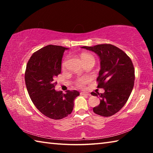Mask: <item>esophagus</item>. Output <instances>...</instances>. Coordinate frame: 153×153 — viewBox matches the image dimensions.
<instances>
[{"label":"esophagus","instance_id":"esophagus-1","mask_svg":"<svg viewBox=\"0 0 153 153\" xmlns=\"http://www.w3.org/2000/svg\"><path fill=\"white\" fill-rule=\"evenodd\" d=\"M80 94L81 95H85V96H90V94L88 92H80Z\"/></svg>","mask_w":153,"mask_h":153}]
</instances>
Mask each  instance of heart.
Wrapping results in <instances>:
<instances>
[{
    "label": "heart",
    "mask_w": 153,
    "mask_h": 153,
    "mask_svg": "<svg viewBox=\"0 0 153 153\" xmlns=\"http://www.w3.org/2000/svg\"><path fill=\"white\" fill-rule=\"evenodd\" d=\"M87 58H93L92 55H89V54H87V53H82L81 55V59L82 60H84L85 59H87ZM94 59V58H93ZM66 62H67V59H65L63 63H62V67H65V65H66ZM89 81V79L87 78V77H81V78H78L76 80V86L79 88H84L85 86V85L86 84V83Z\"/></svg>",
    "instance_id": "b5f03b06"
}]
</instances>
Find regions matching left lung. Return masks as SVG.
Here are the masks:
<instances>
[{
  "instance_id": "1",
  "label": "left lung",
  "mask_w": 153,
  "mask_h": 153,
  "mask_svg": "<svg viewBox=\"0 0 153 153\" xmlns=\"http://www.w3.org/2000/svg\"><path fill=\"white\" fill-rule=\"evenodd\" d=\"M82 48L94 52L100 60L97 88H104L105 92H91L100 98L99 105L93 108V111L110 117L125 105L132 91L135 79L132 61L122 50L110 44Z\"/></svg>"
}]
</instances>
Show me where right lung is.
Instances as JSON below:
<instances>
[{
	"label": "right lung",
	"instance_id": "add662e5",
	"mask_svg": "<svg viewBox=\"0 0 153 153\" xmlns=\"http://www.w3.org/2000/svg\"><path fill=\"white\" fill-rule=\"evenodd\" d=\"M61 46L48 45L36 51L28 61L25 82L30 97L43 115L53 120H61L71 114L77 90L56 91V77L61 72L65 50Z\"/></svg>",
	"mask_w": 153,
	"mask_h": 153
}]
</instances>
